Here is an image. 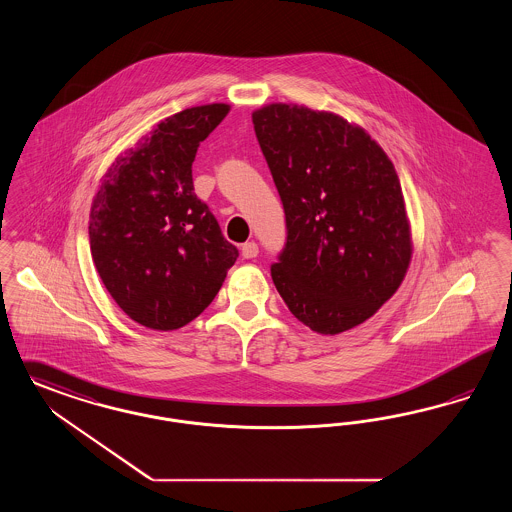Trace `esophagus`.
<instances>
[{
    "mask_svg": "<svg viewBox=\"0 0 512 512\" xmlns=\"http://www.w3.org/2000/svg\"><path fill=\"white\" fill-rule=\"evenodd\" d=\"M259 255V246L255 242H247L242 246V257L244 259H255Z\"/></svg>",
    "mask_w": 512,
    "mask_h": 512,
    "instance_id": "obj_1",
    "label": "esophagus"
}]
</instances>
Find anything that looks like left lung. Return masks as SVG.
Segmentation results:
<instances>
[{
	"instance_id": "8db88e82",
	"label": "left lung",
	"mask_w": 512,
	"mask_h": 512,
	"mask_svg": "<svg viewBox=\"0 0 512 512\" xmlns=\"http://www.w3.org/2000/svg\"><path fill=\"white\" fill-rule=\"evenodd\" d=\"M251 118L286 213V246L270 266L274 286L316 333L366 322L396 293L411 261L389 156L331 112L274 103Z\"/></svg>"
}]
</instances>
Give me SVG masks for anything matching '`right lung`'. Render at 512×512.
Segmentation results:
<instances>
[{"label": "right lung", "instance_id": "1", "mask_svg": "<svg viewBox=\"0 0 512 512\" xmlns=\"http://www.w3.org/2000/svg\"><path fill=\"white\" fill-rule=\"evenodd\" d=\"M230 106L204 104L158 123L104 175L89 215V244L104 287L144 328L171 331L200 316L236 263L192 162Z\"/></svg>", "mask_w": 512, "mask_h": 512}]
</instances>
